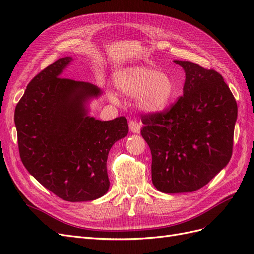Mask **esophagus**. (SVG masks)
Listing matches in <instances>:
<instances>
[{"mask_svg": "<svg viewBox=\"0 0 254 254\" xmlns=\"http://www.w3.org/2000/svg\"><path fill=\"white\" fill-rule=\"evenodd\" d=\"M128 127H129V131H131L132 133H136V134L140 133L141 126H140V123L138 121L131 120L128 123Z\"/></svg>", "mask_w": 254, "mask_h": 254, "instance_id": "34e87169", "label": "esophagus"}]
</instances>
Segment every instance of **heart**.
I'll list each match as a JSON object with an SVG mask.
<instances>
[{"label":"heart","mask_w":254,"mask_h":254,"mask_svg":"<svg viewBox=\"0 0 254 254\" xmlns=\"http://www.w3.org/2000/svg\"><path fill=\"white\" fill-rule=\"evenodd\" d=\"M115 86L125 96H137L138 107L150 114L165 110L175 93V86L170 76L147 66H132L121 70L116 77ZM109 99L115 103L118 102V97L114 93H109Z\"/></svg>","instance_id":"heart-1"}]
</instances>
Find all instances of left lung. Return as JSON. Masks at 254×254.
Listing matches in <instances>:
<instances>
[{
	"mask_svg": "<svg viewBox=\"0 0 254 254\" xmlns=\"http://www.w3.org/2000/svg\"><path fill=\"white\" fill-rule=\"evenodd\" d=\"M184 95L171 109L142 115L140 134L151 150L152 184L163 193L193 192L229 163L237 104L223 77L190 61Z\"/></svg>",
	"mask_w": 254,
	"mask_h": 254,
	"instance_id": "left-lung-1",
	"label": "left lung"
}]
</instances>
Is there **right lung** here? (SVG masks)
Masks as SVG:
<instances>
[{
	"instance_id": "right-lung-1",
	"label": "right lung",
	"mask_w": 254,
	"mask_h": 254,
	"mask_svg": "<svg viewBox=\"0 0 254 254\" xmlns=\"http://www.w3.org/2000/svg\"><path fill=\"white\" fill-rule=\"evenodd\" d=\"M71 60L61 58L31 80L16 106L15 125L32 176L64 200L88 201L107 193L108 152L128 126L126 117L101 121L88 115V101L102 91L61 77Z\"/></svg>"
}]
</instances>
